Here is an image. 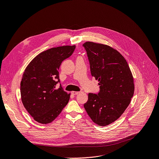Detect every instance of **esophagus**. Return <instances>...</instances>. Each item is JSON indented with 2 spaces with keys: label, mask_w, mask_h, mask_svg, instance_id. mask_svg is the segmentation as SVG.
I'll list each match as a JSON object with an SVG mask.
<instances>
[{
  "label": "esophagus",
  "mask_w": 159,
  "mask_h": 159,
  "mask_svg": "<svg viewBox=\"0 0 159 159\" xmlns=\"http://www.w3.org/2000/svg\"><path fill=\"white\" fill-rule=\"evenodd\" d=\"M79 93V92H75V91H73V92H71L72 94L74 95V96H75V95H77Z\"/></svg>",
  "instance_id": "34e87169"
}]
</instances>
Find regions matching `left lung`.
Listing matches in <instances>:
<instances>
[{
    "instance_id": "8db88e82",
    "label": "left lung",
    "mask_w": 159,
    "mask_h": 159,
    "mask_svg": "<svg viewBox=\"0 0 159 159\" xmlns=\"http://www.w3.org/2000/svg\"><path fill=\"white\" fill-rule=\"evenodd\" d=\"M83 46L91 74L100 88L98 94L89 93L84 107L95 124L107 126L118 119L130 104L134 92L133 75L125 58L112 47L93 42Z\"/></svg>"
}]
</instances>
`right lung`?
<instances>
[{
	"label": "right lung",
	"instance_id": "1",
	"mask_svg": "<svg viewBox=\"0 0 159 159\" xmlns=\"http://www.w3.org/2000/svg\"><path fill=\"white\" fill-rule=\"evenodd\" d=\"M75 46H62L43 51L28 64L21 81V99L33 119L46 125L54 120L67 104L70 93L61 86L58 70L61 62L72 55ZM56 80H58L57 81Z\"/></svg>",
	"mask_w": 159,
	"mask_h": 159
}]
</instances>
